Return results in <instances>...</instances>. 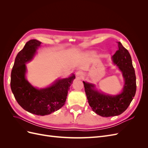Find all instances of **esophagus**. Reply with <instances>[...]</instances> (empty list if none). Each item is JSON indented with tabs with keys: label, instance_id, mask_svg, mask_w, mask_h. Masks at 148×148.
<instances>
[{
	"label": "esophagus",
	"instance_id": "esophagus-1",
	"mask_svg": "<svg viewBox=\"0 0 148 148\" xmlns=\"http://www.w3.org/2000/svg\"><path fill=\"white\" fill-rule=\"evenodd\" d=\"M76 76H77V77L78 78H82L83 76V74L82 72H81V71H78L76 72Z\"/></svg>",
	"mask_w": 148,
	"mask_h": 148
}]
</instances>
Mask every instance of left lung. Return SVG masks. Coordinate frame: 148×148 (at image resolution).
Wrapping results in <instances>:
<instances>
[{
	"instance_id": "8db88e82",
	"label": "left lung",
	"mask_w": 148,
	"mask_h": 148,
	"mask_svg": "<svg viewBox=\"0 0 148 148\" xmlns=\"http://www.w3.org/2000/svg\"><path fill=\"white\" fill-rule=\"evenodd\" d=\"M117 43L118 50L112 58L124 78L125 83L121 93L117 95H106L96 90L94 84L83 82L89 105L95 113L103 117L122 114L130 104L136 90V75L131 56L121 42Z\"/></svg>"
}]
</instances>
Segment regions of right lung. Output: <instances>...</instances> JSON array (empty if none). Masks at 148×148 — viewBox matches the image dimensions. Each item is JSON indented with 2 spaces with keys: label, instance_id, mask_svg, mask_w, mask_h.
Segmentation results:
<instances>
[{
  "label": "right lung",
  "instance_id": "add662e5",
  "mask_svg": "<svg viewBox=\"0 0 148 148\" xmlns=\"http://www.w3.org/2000/svg\"><path fill=\"white\" fill-rule=\"evenodd\" d=\"M41 42L31 39L18 53L11 73L10 87L15 99L25 110L44 116L51 114L63 106L70 86L75 78L74 74L57 79L50 86L38 89L26 78V64L33 59Z\"/></svg>",
  "mask_w": 148,
  "mask_h": 148
}]
</instances>
